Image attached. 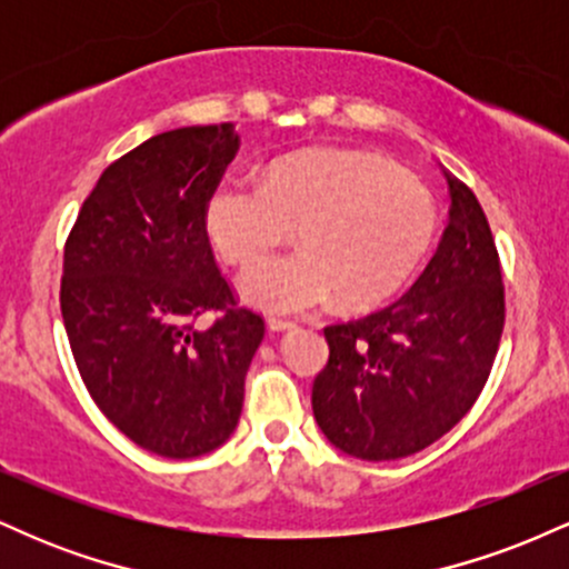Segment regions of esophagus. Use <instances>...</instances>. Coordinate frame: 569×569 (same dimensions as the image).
<instances>
[{
    "mask_svg": "<svg viewBox=\"0 0 569 569\" xmlns=\"http://www.w3.org/2000/svg\"><path fill=\"white\" fill-rule=\"evenodd\" d=\"M267 329H270V331H291V329H297V323L289 321V318H270V321H267Z\"/></svg>",
    "mask_w": 569,
    "mask_h": 569,
    "instance_id": "34e87169",
    "label": "esophagus"
}]
</instances>
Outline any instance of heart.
Masks as SVG:
<instances>
[{
  "instance_id": "obj_1",
  "label": "heart",
  "mask_w": 569,
  "mask_h": 569,
  "mask_svg": "<svg viewBox=\"0 0 569 569\" xmlns=\"http://www.w3.org/2000/svg\"><path fill=\"white\" fill-rule=\"evenodd\" d=\"M291 227L299 251L259 259L238 278L259 310L307 312L337 293L348 307L385 302L428 257L439 211L396 166L345 149L289 154L264 179L227 176L206 202L208 238L230 264L253 262Z\"/></svg>"
}]
</instances>
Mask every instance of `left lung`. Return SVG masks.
<instances>
[{
    "label": "left lung",
    "instance_id": "obj_1",
    "mask_svg": "<svg viewBox=\"0 0 569 569\" xmlns=\"http://www.w3.org/2000/svg\"><path fill=\"white\" fill-rule=\"evenodd\" d=\"M443 176L449 224L426 272L398 302L323 329L329 363L312 382V415L358 460H398L439 441L473 407L498 352V248L476 194Z\"/></svg>",
    "mask_w": 569,
    "mask_h": 569
}]
</instances>
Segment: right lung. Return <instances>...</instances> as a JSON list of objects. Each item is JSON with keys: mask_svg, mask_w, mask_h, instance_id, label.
Segmentation results:
<instances>
[{"mask_svg": "<svg viewBox=\"0 0 569 569\" xmlns=\"http://www.w3.org/2000/svg\"><path fill=\"white\" fill-rule=\"evenodd\" d=\"M238 143L232 122L152 136L101 173L63 248L61 316L84 388L130 441L171 460L230 439L264 337L206 230ZM208 309L222 316L198 330Z\"/></svg>", "mask_w": 569, "mask_h": 569, "instance_id": "right-lung-1", "label": "right lung"}]
</instances>
